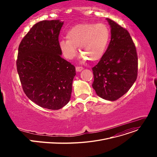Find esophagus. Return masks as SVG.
I'll return each mask as SVG.
<instances>
[{
  "label": "esophagus",
  "instance_id": "esophagus-1",
  "mask_svg": "<svg viewBox=\"0 0 157 157\" xmlns=\"http://www.w3.org/2000/svg\"><path fill=\"white\" fill-rule=\"evenodd\" d=\"M83 69V68L82 67H76V70L77 72H81Z\"/></svg>",
  "mask_w": 157,
  "mask_h": 157
}]
</instances>
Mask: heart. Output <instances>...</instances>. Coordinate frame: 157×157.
<instances>
[{
    "mask_svg": "<svg viewBox=\"0 0 157 157\" xmlns=\"http://www.w3.org/2000/svg\"><path fill=\"white\" fill-rule=\"evenodd\" d=\"M67 40L61 39L59 46L63 56L71 60L77 55V47L85 60H100L104 55L109 38L110 31L104 23H81L70 29Z\"/></svg>",
    "mask_w": 157,
    "mask_h": 157,
    "instance_id": "obj_1",
    "label": "heart"
}]
</instances>
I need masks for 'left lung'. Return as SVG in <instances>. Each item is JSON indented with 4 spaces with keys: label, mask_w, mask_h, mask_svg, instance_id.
<instances>
[{
    "label": "left lung",
    "mask_w": 157,
    "mask_h": 157,
    "mask_svg": "<svg viewBox=\"0 0 157 157\" xmlns=\"http://www.w3.org/2000/svg\"><path fill=\"white\" fill-rule=\"evenodd\" d=\"M111 27V40L105 53L92 68V86L98 96L114 101L125 94L137 76L136 48L128 32L107 18Z\"/></svg>",
    "instance_id": "left-lung-1"
}]
</instances>
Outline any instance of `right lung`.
<instances>
[{"mask_svg":"<svg viewBox=\"0 0 157 157\" xmlns=\"http://www.w3.org/2000/svg\"><path fill=\"white\" fill-rule=\"evenodd\" d=\"M63 22L36 23L18 47L17 71L23 91L43 108L59 109L71 98L76 69L61 57L59 36Z\"/></svg>","mask_w":157,"mask_h":157,"instance_id":"add662e5","label":"right lung"}]
</instances>
